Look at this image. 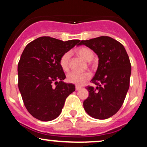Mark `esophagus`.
Returning a JSON list of instances; mask_svg holds the SVG:
<instances>
[{
    "mask_svg": "<svg viewBox=\"0 0 147 147\" xmlns=\"http://www.w3.org/2000/svg\"><path fill=\"white\" fill-rule=\"evenodd\" d=\"M81 86H76V87H75V88H76V90H79V89H81Z\"/></svg>",
    "mask_w": 147,
    "mask_h": 147,
    "instance_id": "34e87169",
    "label": "esophagus"
}]
</instances>
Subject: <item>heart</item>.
Returning <instances> with one entry per match:
<instances>
[{
    "label": "heart",
    "mask_w": 147,
    "mask_h": 147,
    "mask_svg": "<svg viewBox=\"0 0 147 147\" xmlns=\"http://www.w3.org/2000/svg\"><path fill=\"white\" fill-rule=\"evenodd\" d=\"M77 53L79 56L83 58L84 60L91 61L93 59L94 54L90 49L88 48H80L77 50ZM70 53L66 52L61 55L59 59V65L61 68L64 71H67L69 67V60H70ZM91 73L90 72H70L67 75V79L70 83L75 84L77 86L83 85L91 78Z\"/></svg>",
    "instance_id": "obj_1"
}]
</instances>
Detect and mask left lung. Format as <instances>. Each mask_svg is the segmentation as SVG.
Here are the masks:
<instances>
[{
	"label": "left lung",
	"mask_w": 147,
	"mask_h": 147,
	"mask_svg": "<svg viewBox=\"0 0 147 147\" xmlns=\"http://www.w3.org/2000/svg\"><path fill=\"white\" fill-rule=\"evenodd\" d=\"M99 57V64L91 83L88 86V97L84 108L91 117L105 119L115 115L122 107L130 85L131 65L123 45L111 37L102 36L81 41Z\"/></svg>",
	"instance_id": "8db88e82"
}]
</instances>
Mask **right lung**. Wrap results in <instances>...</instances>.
Here are the masks:
<instances>
[{
    "label": "right lung",
    "instance_id": "add662e5",
    "mask_svg": "<svg viewBox=\"0 0 147 147\" xmlns=\"http://www.w3.org/2000/svg\"><path fill=\"white\" fill-rule=\"evenodd\" d=\"M79 41L41 36L23 50L18 63V86L25 108L37 119L47 122L57 118L67 97L75 90L74 84L63 82L65 75L59 59Z\"/></svg>",
    "mask_w": 147,
    "mask_h": 147
}]
</instances>
